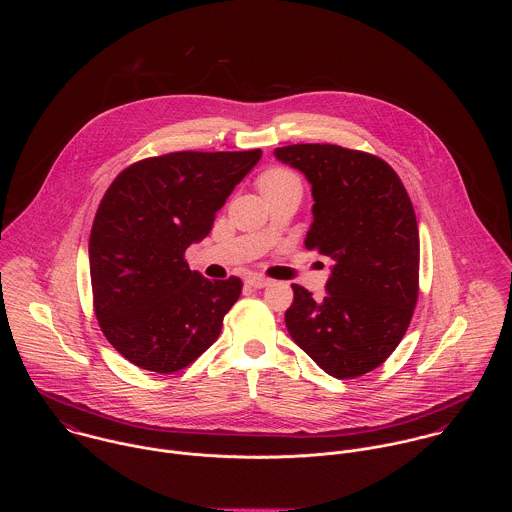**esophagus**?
Instances as JSON below:
<instances>
[{"mask_svg":"<svg viewBox=\"0 0 512 512\" xmlns=\"http://www.w3.org/2000/svg\"><path fill=\"white\" fill-rule=\"evenodd\" d=\"M246 284H248L250 288L262 290V288H268V286H270V280H268V278H262V276H258V274H254V276H248V278H246Z\"/></svg>","mask_w":512,"mask_h":512,"instance_id":"34e87169","label":"esophagus"}]
</instances>
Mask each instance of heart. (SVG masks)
<instances>
[{
  "label": "heart",
  "instance_id": "obj_1",
  "mask_svg": "<svg viewBox=\"0 0 512 512\" xmlns=\"http://www.w3.org/2000/svg\"><path fill=\"white\" fill-rule=\"evenodd\" d=\"M295 179L290 171H284V169H270L266 171L260 179H258V187L260 191L262 189H268V187H276L280 183H286V181H292Z\"/></svg>",
  "mask_w": 512,
  "mask_h": 512
}]
</instances>
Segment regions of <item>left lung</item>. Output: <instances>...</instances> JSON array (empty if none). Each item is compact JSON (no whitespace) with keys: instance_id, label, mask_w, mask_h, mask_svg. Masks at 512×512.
Listing matches in <instances>:
<instances>
[{"instance_id":"8db88e82","label":"left lung","mask_w":512,"mask_h":512,"mask_svg":"<svg viewBox=\"0 0 512 512\" xmlns=\"http://www.w3.org/2000/svg\"><path fill=\"white\" fill-rule=\"evenodd\" d=\"M274 157L309 181L305 248L333 260L323 299L293 284L286 327L327 374H366L398 347L418 299L420 236L410 197L386 161L363 151L295 144L276 147Z\"/></svg>"}]
</instances>
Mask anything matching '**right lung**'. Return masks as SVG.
Instances as JSON below:
<instances>
[{"label": "right lung", "instance_id": "add662e5", "mask_svg": "<svg viewBox=\"0 0 512 512\" xmlns=\"http://www.w3.org/2000/svg\"><path fill=\"white\" fill-rule=\"evenodd\" d=\"M260 157V149L175 151L134 163L106 191L88 240L94 311L130 363L175 372L219 339L242 282L207 280L183 254L211 232Z\"/></svg>", "mask_w": 512, "mask_h": 512}]
</instances>
